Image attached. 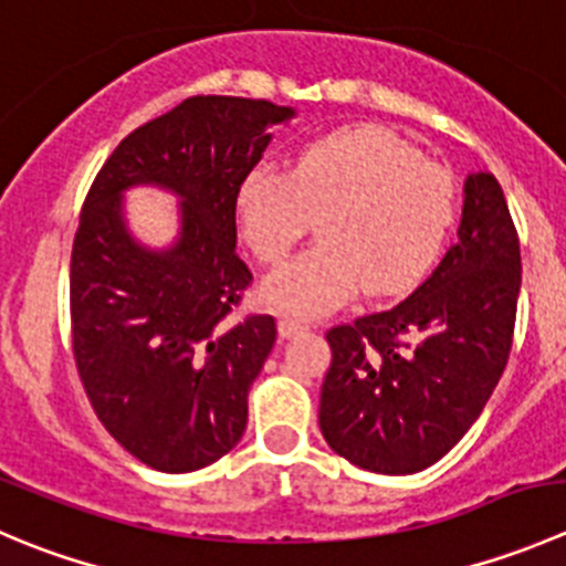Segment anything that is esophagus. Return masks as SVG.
<instances>
[{"instance_id":"1","label":"esophagus","mask_w":566,"mask_h":566,"mask_svg":"<svg viewBox=\"0 0 566 566\" xmlns=\"http://www.w3.org/2000/svg\"><path fill=\"white\" fill-rule=\"evenodd\" d=\"M306 323L304 321H293V317H279V337L282 339H290L295 337V334L306 332Z\"/></svg>"}]
</instances>
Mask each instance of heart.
<instances>
[{
  "label": "heart",
  "instance_id": "b5f03b06",
  "mask_svg": "<svg viewBox=\"0 0 566 566\" xmlns=\"http://www.w3.org/2000/svg\"><path fill=\"white\" fill-rule=\"evenodd\" d=\"M315 216L321 243L262 284L268 304L301 317L345 304L361 284L370 295L415 287L446 245L457 188L446 166L376 126L317 137L290 171L254 168L238 188L243 238L268 265L293 251Z\"/></svg>",
  "mask_w": 566,
  "mask_h": 566
}]
</instances>
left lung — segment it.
Returning <instances> with one entry per match:
<instances>
[{
    "label": "left lung",
    "instance_id": "obj_1",
    "mask_svg": "<svg viewBox=\"0 0 566 566\" xmlns=\"http://www.w3.org/2000/svg\"><path fill=\"white\" fill-rule=\"evenodd\" d=\"M520 240L490 171L464 179L459 240L409 298L328 328L321 431L350 464L409 475L479 420L512 350Z\"/></svg>",
    "mask_w": 566,
    "mask_h": 566
}]
</instances>
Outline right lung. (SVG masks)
I'll return each instance as SVG.
<instances>
[{
    "instance_id": "obj_1",
    "label": "right lung",
    "mask_w": 566,
    "mask_h": 566,
    "mask_svg": "<svg viewBox=\"0 0 566 566\" xmlns=\"http://www.w3.org/2000/svg\"><path fill=\"white\" fill-rule=\"evenodd\" d=\"M293 107L265 98L190 96L137 126L87 190L71 251L74 359L93 411L120 448L160 473H193L240 442L249 389L276 321L232 310L249 287L238 188ZM180 199V234L149 250L123 210L129 187Z\"/></svg>"
}]
</instances>
